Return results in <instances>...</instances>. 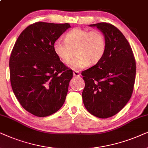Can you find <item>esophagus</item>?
<instances>
[{
    "instance_id": "esophagus-1",
    "label": "esophagus",
    "mask_w": 148,
    "mask_h": 148,
    "mask_svg": "<svg viewBox=\"0 0 148 148\" xmlns=\"http://www.w3.org/2000/svg\"><path fill=\"white\" fill-rule=\"evenodd\" d=\"M73 76H75V77H78V76H80V74L78 71H74L73 72Z\"/></svg>"
}]
</instances>
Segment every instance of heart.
I'll return each instance as SVG.
<instances>
[{
  "label": "heart",
  "instance_id": "obj_1",
  "mask_svg": "<svg viewBox=\"0 0 148 148\" xmlns=\"http://www.w3.org/2000/svg\"><path fill=\"white\" fill-rule=\"evenodd\" d=\"M106 48L107 42L103 33L78 27L69 31L65 41L58 39L53 45L55 54L64 63L68 62L76 51V56L68 64L70 68L76 70L99 62L105 55Z\"/></svg>",
  "mask_w": 148,
  "mask_h": 148
}]
</instances>
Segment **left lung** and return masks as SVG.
<instances>
[{
	"label": "left lung",
	"mask_w": 148,
	"mask_h": 148,
	"mask_svg": "<svg viewBox=\"0 0 148 148\" xmlns=\"http://www.w3.org/2000/svg\"><path fill=\"white\" fill-rule=\"evenodd\" d=\"M90 26L103 32L107 48L99 62L82 72L85 82L82 100L92 115L107 119L119 113L131 99L136 62L129 42L116 27L105 22Z\"/></svg>",
	"instance_id": "8db88e82"
}]
</instances>
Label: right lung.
<instances>
[{
    "label": "right lung",
    "instance_id": "obj_1",
    "mask_svg": "<svg viewBox=\"0 0 148 148\" xmlns=\"http://www.w3.org/2000/svg\"><path fill=\"white\" fill-rule=\"evenodd\" d=\"M69 27L68 23H32L13 48L9 59L11 87L21 106L36 116L56 113L66 100L73 72L55 54L53 45Z\"/></svg>",
    "mask_w": 148,
    "mask_h": 148
}]
</instances>
